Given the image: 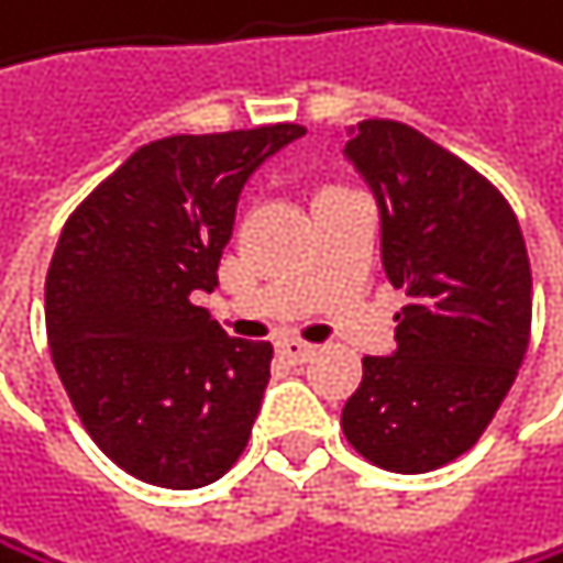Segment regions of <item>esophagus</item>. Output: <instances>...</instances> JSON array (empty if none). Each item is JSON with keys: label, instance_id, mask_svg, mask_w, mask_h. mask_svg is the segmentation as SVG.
Wrapping results in <instances>:
<instances>
[{"label": "esophagus", "instance_id": "1", "mask_svg": "<svg viewBox=\"0 0 563 563\" xmlns=\"http://www.w3.org/2000/svg\"><path fill=\"white\" fill-rule=\"evenodd\" d=\"M278 352H282L288 362H308V358L316 355V345L298 342V339H285V342H278Z\"/></svg>", "mask_w": 563, "mask_h": 563}]
</instances>
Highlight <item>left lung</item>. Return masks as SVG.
<instances>
[{"label": "left lung", "instance_id": "left-lung-1", "mask_svg": "<svg viewBox=\"0 0 563 563\" xmlns=\"http://www.w3.org/2000/svg\"><path fill=\"white\" fill-rule=\"evenodd\" d=\"M345 157L379 205L383 268L409 305L396 352L365 355L345 440L383 470L466 453L510 393L530 342V262L504 194L396 120H362Z\"/></svg>", "mask_w": 563, "mask_h": 563}]
</instances>
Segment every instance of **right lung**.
<instances>
[{"instance_id": "obj_1", "label": "right lung", "mask_w": 563, "mask_h": 563, "mask_svg": "<svg viewBox=\"0 0 563 563\" xmlns=\"http://www.w3.org/2000/svg\"><path fill=\"white\" fill-rule=\"evenodd\" d=\"M305 126L177 133L130 154L82 201L46 275V335L93 443L130 476L208 487L244 453L272 342L231 339L208 308L241 187Z\"/></svg>"}]
</instances>
